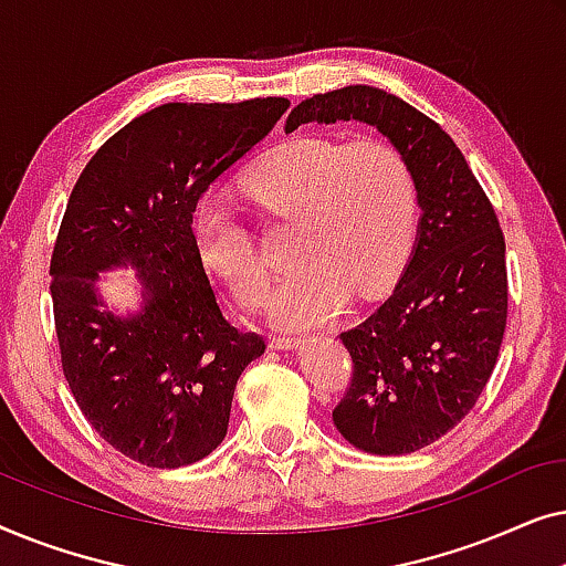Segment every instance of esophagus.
<instances>
[{"label":"esophagus","mask_w":566,"mask_h":566,"mask_svg":"<svg viewBox=\"0 0 566 566\" xmlns=\"http://www.w3.org/2000/svg\"><path fill=\"white\" fill-rule=\"evenodd\" d=\"M298 345H301V337H285V335L270 337V347H273V350H293V347Z\"/></svg>","instance_id":"obj_1"}]
</instances>
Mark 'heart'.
Wrapping results in <instances>:
<instances>
[{
    "mask_svg": "<svg viewBox=\"0 0 566 566\" xmlns=\"http://www.w3.org/2000/svg\"><path fill=\"white\" fill-rule=\"evenodd\" d=\"M244 190L268 211L298 221V265L270 298L277 327H316L343 308L350 291H384L415 244L420 206L412 169L384 138H291L247 172ZM192 234L203 265L239 304L262 306L270 273L234 211L203 200L192 216Z\"/></svg>",
    "mask_w": 566,
    "mask_h": 566,
    "instance_id": "obj_1",
    "label": "heart"
}]
</instances>
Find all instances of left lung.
I'll list each match as a JSON object with an SVG mask.
<instances>
[{
    "mask_svg": "<svg viewBox=\"0 0 566 566\" xmlns=\"http://www.w3.org/2000/svg\"><path fill=\"white\" fill-rule=\"evenodd\" d=\"M339 120L374 126L397 146L420 221L391 296L339 335L353 381L332 420L360 451L415 453L453 430L490 381L507 322L505 237L461 149L428 115L353 84L306 97L285 130Z\"/></svg>",
    "mask_w": 566,
    "mask_h": 566,
    "instance_id": "obj_1",
    "label": "left lung"
}]
</instances>
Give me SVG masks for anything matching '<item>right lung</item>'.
Instances as JSON below:
<instances>
[{
    "mask_svg": "<svg viewBox=\"0 0 566 566\" xmlns=\"http://www.w3.org/2000/svg\"><path fill=\"white\" fill-rule=\"evenodd\" d=\"M289 105L154 107L99 146L69 198L51 258L61 366L99 438L144 467H188L216 451L239 376L265 353V339L223 316L192 213ZM118 266L137 270L136 313H115L98 293V273Z\"/></svg>",
    "mask_w": 566,
    "mask_h": 566,
    "instance_id": "right-lung-1",
    "label": "right lung"
}]
</instances>
